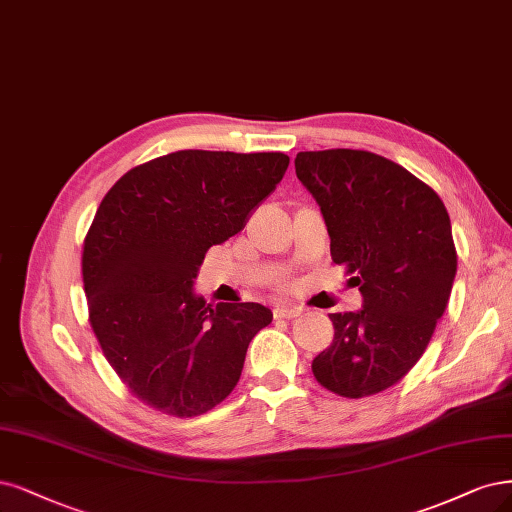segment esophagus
Instances as JSON below:
<instances>
[{
    "instance_id": "34e87169",
    "label": "esophagus",
    "mask_w": 512,
    "mask_h": 512,
    "mask_svg": "<svg viewBox=\"0 0 512 512\" xmlns=\"http://www.w3.org/2000/svg\"><path fill=\"white\" fill-rule=\"evenodd\" d=\"M301 313H303V309L296 305H277L273 309V315L277 317V320H292V317H298Z\"/></svg>"
}]
</instances>
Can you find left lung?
<instances>
[{
	"label": "left lung",
	"mask_w": 512,
	"mask_h": 512,
	"mask_svg": "<svg viewBox=\"0 0 512 512\" xmlns=\"http://www.w3.org/2000/svg\"><path fill=\"white\" fill-rule=\"evenodd\" d=\"M294 167L322 209L332 260L364 298L356 313H330L334 339L313 377L343 398L379 394L417 364L447 309L457 254L445 203L366 150L298 152Z\"/></svg>",
	"instance_id": "obj_1"
}]
</instances>
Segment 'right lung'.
I'll return each mask as SVG.
<instances>
[{"mask_svg": "<svg viewBox=\"0 0 512 512\" xmlns=\"http://www.w3.org/2000/svg\"><path fill=\"white\" fill-rule=\"evenodd\" d=\"M288 163L281 152L180 150L133 167L103 197L82 252L88 322L148 407L197 417L235 390L273 313L258 303L211 309L192 284L207 250L241 231Z\"/></svg>", "mask_w": 512, "mask_h": 512, "instance_id": "1", "label": "right lung"}]
</instances>
